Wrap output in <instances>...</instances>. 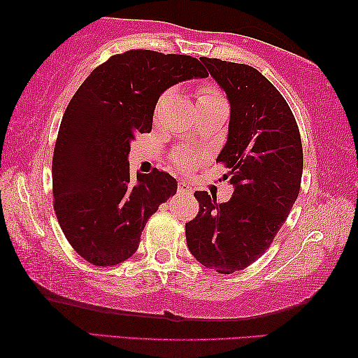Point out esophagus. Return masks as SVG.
<instances>
[{"instance_id": "34e87169", "label": "esophagus", "mask_w": 358, "mask_h": 358, "mask_svg": "<svg viewBox=\"0 0 358 358\" xmlns=\"http://www.w3.org/2000/svg\"><path fill=\"white\" fill-rule=\"evenodd\" d=\"M178 192L182 193V195H190V193L193 192L192 185L189 182H185V180H182V182H179L178 185Z\"/></svg>"}]
</instances>
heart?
Wrapping results in <instances>:
<instances>
[{
  "mask_svg": "<svg viewBox=\"0 0 358 358\" xmlns=\"http://www.w3.org/2000/svg\"><path fill=\"white\" fill-rule=\"evenodd\" d=\"M222 96L219 95L217 92L213 90V89H204L200 96H198V103H206V101H214V99H220ZM198 154L195 152H192L189 149H179L176 150L171 160H173V165L179 169H190L193 165H195L196 160H198Z\"/></svg>",
  "mask_w": 358,
  "mask_h": 358,
  "instance_id": "heart-1",
  "label": "heart"
}]
</instances>
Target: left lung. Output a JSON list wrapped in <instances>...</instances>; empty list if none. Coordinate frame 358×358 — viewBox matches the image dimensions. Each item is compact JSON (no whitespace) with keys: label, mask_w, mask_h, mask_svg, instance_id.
Here are the masks:
<instances>
[{"label":"left lung","mask_w":358,"mask_h":358,"mask_svg":"<svg viewBox=\"0 0 358 358\" xmlns=\"http://www.w3.org/2000/svg\"><path fill=\"white\" fill-rule=\"evenodd\" d=\"M230 101L224 162L233 196L217 203L195 192L198 215L185 224L187 245L206 268L230 274L273 243L300 193L303 148L295 117L271 82L249 64L201 57Z\"/></svg>","instance_id":"8db88e82"}]
</instances>
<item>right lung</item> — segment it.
Segmentation results:
<instances>
[{"label": "right lung", "instance_id": "right-lung-1", "mask_svg": "<svg viewBox=\"0 0 358 358\" xmlns=\"http://www.w3.org/2000/svg\"><path fill=\"white\" fill-rule=\"evenodd\" d=\"M208 78L189 55L128 50L93 69L64 110L52 162L54 209L73 249L96 266L136 252L141 231L178 182L154 169L130 182V144L152 130L158 98Z\"/></svg>", "mask_w": 358, "mask_h": 358}]
</instances>
